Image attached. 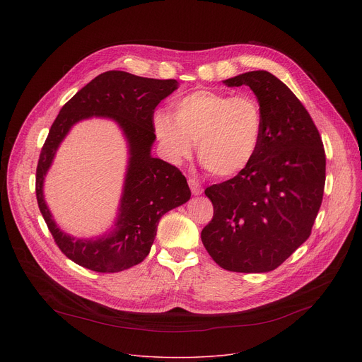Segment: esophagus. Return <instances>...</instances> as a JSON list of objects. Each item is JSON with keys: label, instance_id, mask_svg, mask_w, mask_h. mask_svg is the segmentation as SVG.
Wrapping results in <instances>:
<instances>
[{"label": "esophagus", "instance_id": "34e87169", "mask_svg": "<svg viewBox=\"0 0 362 362\" xmlns=\"http://www.w3.org/2000/svg\"><path fill=\"white\" fill-rule=\"evenodd\" d=\"M189 186H190V190H192V193H193L194 196H199V194L203 193V187H202V185H200L197 180L189 179Z\"/></svg>", "mask_w": 362, "mask_h": 362}]
</instances>
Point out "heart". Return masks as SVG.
<instances>
[{
    "label": "heart",
    "instance_id": "heart-1",
    "mask_svg": "<svg viewBox=\"0 0 362 362\" xmlns=\"http://www.w3.org/2000/svg\"><path fill=\"white\" fill-rule=\"evenodd\" d=\"M151 124L170 160L190 156L197 141L203 168L218 177H233L261 148L264 110L249 93L197 90L173 103V115L154 113Z\"/></svg>",
    "mask_w": 362,
    "mask_h": 362
}]
</instances>
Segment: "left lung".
<instances>
[{"label": "left lung", "mask_w": 362, "mask_h": 362, "mask_svg": "<svg viewBox=\"0 0 362 362\" xmlns=\"http://www.w3.org/2000/svg\"><path fill=\"white\" fill-rule=\"evenodd\" d=\"M223 83L250 87L264 110V136L247 169L204 190L214 219L200 236L223 269L269 272L311 235L325 186L324 144L302 103L274 74L247 71Z\"/></svg>", "instance_id": "obj_1"}]
</instances>
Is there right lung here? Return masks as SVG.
Here are the masks:
<instances>
[{
	"instance_id": "add662e5",
	"label": "right lung",
	"mask_w": 362,
	"mask_h": 362,
	"mask_svg": "<svg viewBox=\"0 0 362 362\" xmlns=\"http://www.w3.org/2000/svg\"><path fill=\"white\" fill-rule=\"evenodd\" d=\"M177 87L176 80L106 71L77 91L51 126L37 166V202L56 243L77 265L113 274L143 262L156 238L160 218L190 199L180 170L151 156L156 140L151 124L154 109ZM93 117L109 118L119 126L128 143L129 159L112 230L95 238H76L62 231L52 219L43 199V179L71 127Z\"/></svg>"
}]
</instances>
